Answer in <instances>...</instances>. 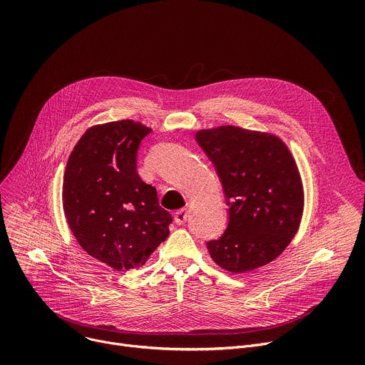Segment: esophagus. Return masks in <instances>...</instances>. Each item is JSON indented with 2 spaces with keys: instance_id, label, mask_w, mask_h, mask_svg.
Listing matches in <instances>:
<instances>
[{
  "instance_id": "1",
  "label": "esophagus",
  "mask_w": 365,
  "mask_h": 365,
  "mask_svg": "<svg viewBox=\"0 0 365 365\" xmlns=\"http://www.w3.org/2000/svg\"><path fill=\"white\" fill-rule=\"evenodd\" d=\"M187 218H189V211L186 210V207H183V210H179V211L175 212V221L179 225L185 224L187 221Z\"/></svg>"
}]
</instances>
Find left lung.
Listing matches in <instances>:
<instances>
[{
  "label": "left lung",
  "instance_id": "1",
  "mask_svg": "<svg viewBox=\"0 0 365 365\" xmlns=\"http://www.w3.org/2000/svg\"><path fill=\"white\" fill-rule=\"evenodd\" d=\"M197 144L214 163L228 205V225L206 247L214 262L245 273L273 262L294 237L303 211L300 175L276 135L234 125L200 130Z\"/></svg>",
  "mask_w": 365,
  "mask_h": 365
}]
</instances>
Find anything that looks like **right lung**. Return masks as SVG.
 <instances>
[{
	"mask_svg": "<svg viewBox=\"0 0 365 365\" xmlns=\"http://www.w3.org/2000/svg\"><path fill=\"white\" fill-rule=\"evenodd\" d=\"M151 130L133 120L93 125L69 155L63 211L81 247L114 270L143 266L169 235L172 215L137 173V151Z\"/></svg>",
	"mask_w": 365,
	"mask_h": 365,
	"instance_id": "obj_1",
	"label": "right lung"
}]
</instances>
